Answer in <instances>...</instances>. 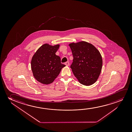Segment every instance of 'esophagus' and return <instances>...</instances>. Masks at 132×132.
<instances>
[{"mask_svg": "<svg viewBox=\"0 0 132 132\" xmlns=\"http://www.w3.org/2000/svg\"><path fill=\"white\" fill-rule=\"evenodd\" d=\"M65 65H66L67 66H68L69 65V62H65Z\"/></svg>", "mask_w": 132, "mask_h": 132, "instance_id": "1", "label": "esophagus"}]
</instances>
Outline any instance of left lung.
Wrapping results in <instances>:
<instances>
[{"label": "left lung", "mask_w": 132, "mask_h": 132, "mask_svg": "<svg viewBox=\"0 0 132 132\" xmlns=\"http://www.w3.org/2000/svg\"><path fill=\"white\" fill-rule=\"evenodd\" d=\"M73 57L70 68L80 83L90 86L96 82L101 72L102 59L97 49L86 42L69 44Z\"/></svg>", "instance_id": "8db88e82"}]
</instances>
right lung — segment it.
<instances>
[{"label": "right lung", "instance_id": "1", "mask_svg": "<svg viewBox=\"0 0 132 132\" xmlns=\"http://www.w3.org/2000/svg\"><path fill=\"white\" fill-rule=\"evenodd\" d=\"M60 45L54 46L45 44L39 48L33 56L31 68L35 79L44 84L53 82L65 65L61 63L60 56L56 55Z\"/></svg>", "mask_w": 132, "mask_h": 132}]
</instances>
